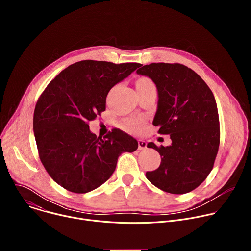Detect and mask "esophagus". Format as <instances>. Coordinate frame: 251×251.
Segmentation results:
<instances>
[{
  "label": "esophagus",
  "instance_id": "obj_1",
  "mask_svg": "<svg viewBox=\"0 0 251 251\" xmlns=\"http://www.w3.org/2000/svg\"><path fill=\"white\" fill-rule=\"evenodd\" d=\"M138 149L139 150L147 149V142H145L144 140H139L138 141Z\"/></svg>",
  "mask_w": 251,
  "mask_h": 251
}]
</instances>
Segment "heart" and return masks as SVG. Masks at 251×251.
<instances>
[{"instance_id":"1","label":"heart","mask_w":251,"mask_h":251,"mask_svg":"<svg viewBox=\"0 0 251 251\" xmlns=\"http://www.w3.org/2000/svg\"><path fill=\"white\" fill-rule=\"evenodd\" d=\"M155 86L152 80L148 77H141L136 82V88H148ZM141 125V121L138 119H131L126 122V129L129 131H137Z\"/></svg>"}]
</instances>
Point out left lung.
<instances>
[{
    "label": "left lung",
    "instance_id": "8db88e82",
    "mask_svg": "<svg viewBox=\"0 0 251 251\" xmlns=\"http://www.w3.org/2000/svg\"><path fill=\"white\" fill-rule=\"evenodd\" d=\"M137 74L156 84L159 99L153 125L172 140L167 147L148 143L161 155V164L146 177L164 192L190 193L205 180L219 151L216 99L201 77L180 63H151L140 66Z\"/></svg>",
    "mask_w": 251,
    "mask_h": 251
}]
</instances>
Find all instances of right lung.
I'll list each match as a JSON object with an SVG mask.
<instances>
[{"instance_id": "add662e5", "label": "right lung", "mask_w": 251, "mask_h": 251, "mask_svg": "<svg viewBox=\"0 0 251 251\" xmlns=\"http://www.w3.org/2000/svg\"><path fill=\"white\" fill-rule=\"evenodd\" d=\"M142 64L81 60L52 79L35 105L33 133L40 159L65 190L85 194L104 184L123 152L137 150L136 139L121 130L97 137L88 122L106 108L110 89Z\"/></svg>"}]
</instances>
